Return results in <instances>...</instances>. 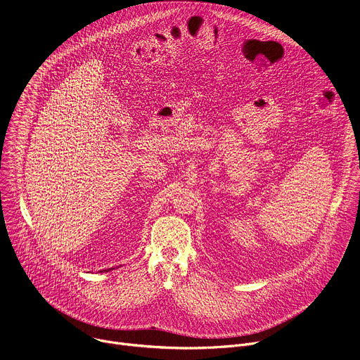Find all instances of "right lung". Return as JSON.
Wrapping results in <instances>:
<instances>
[{
    "mask_svg": "<svg viewBox=\"0 0 360 360\" xmlns=\"http://www.w3.org/2000/svg\"><path fill=\"white\" fill-rule=\"evenodd\" d=\"M110 270H112V269H109V270H103V271H110ZM103 271H101V273H103Z\"/></svg>",
    "mask_w": 360,
    "mask_h": 360,
    "instance_id": "add662e5",
    "label": "right lung"
}]
</instances>
